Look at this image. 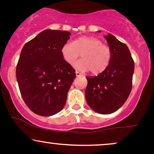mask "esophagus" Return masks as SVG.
<instances>
[{
  "mask_svg": "<svg viewBox=\"0 0 154 154\" xmlns=\"http://www.w3.org/2000/svg\"><path fill=\"white\" fill-rule=\"evenodd\" d=\"M75 74H76V76H77V77H79V76L82 75V74L79 73V72H77V71H76Z\"/></svg>",
  "mask_w": 154,
  "mask_h": 154,
  "instance_id": "1",
  "label": "esophagus"
}]
</instances>
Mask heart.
<instances>
[{
    "mask_svg": "<svg viewBox=\"0 0 154 154\" xmlns=\"http://www.w3.org/2000/svg\"><path fill=\"white\" fill-rule=\"evenodd\" d=\"M61 53L69 64L82 54V59L76 61L73 66L79 71L91 70L95 75L103 72L109 65L111 59L110 48L102 44L99 39L91 36L79 37L74 42H66L61 47Z\"/></svg>",
    "mask_w": 154,
    "mask_h": 154,
    "instance_id": "obj_1",
    "label": "heart"
}]
</instances>
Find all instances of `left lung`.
<instances>
[{
  "instance_id": "left-lung-1",
  "label": "left lung",
  "mask_w": 154,
  "mask_h": 154,
  "mask_svg": "<svg viewBox=\"0 0 154 154\" xmlns=\"http://www.w3.org/2000/svg\"><path fill=\"white\" fill-rule=\"evenodd\" d=\"M111 53L109 65L95 77H88L86 101L95 112L109 114L125 103L132 90L135 69L133 59L126 44L109 33L104 36Z\"/></svg>"
}]
</instances>
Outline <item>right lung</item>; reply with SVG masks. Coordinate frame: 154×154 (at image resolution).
Wrapping results in <instances>:
<instances>
[{
  "label": "right lung",
  "instance_id": "obj_1",
  "mask_svg": "<svg viewBox=\"0 0 154 154\" xmlns=\"http://www.w3.org/2000/svg\"><path fill=\"white\" fill-rule=\"evenodd\" d=\"M66 31L45 29L26 43L17 66V79L23 100L35 114L49 116L62 110L75 71L63 58Z\"/></svg>",
  "mask_w": 154,
  "mask_h": 154
}]
</instances>
